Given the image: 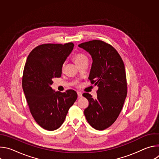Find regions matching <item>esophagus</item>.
Segmentation results:
<instances>
[{
    "instance_id": "obj_1",
    "label": "esophagus",
    "mask_w": 159,
    "mask_h": 159,
    "mask_svg": "<svg viewBox=\"0 0 159 159\" xmlns=\"http://www.w3.org/2000/svg\"><path fill=\"white\" fill-rule=\"evenodd\" d=\"M77 95H78V97H79V98L82 97V93H81L80 92H78V91H77Z\"/></svg>"
}]
</instances>
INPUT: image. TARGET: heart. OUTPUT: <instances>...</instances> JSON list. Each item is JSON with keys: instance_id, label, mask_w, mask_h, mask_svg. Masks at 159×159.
<instances>
[{"instance_id": "heart-1", "label": "heart", "mask_w": 159, "mask_h": 159, "mask_svg": "<svg viewBox=\"0 0 159 159\" xmlns=\"http://www.w3.org/2000/svg\"><path fill=\"white\" fill-rule=\"evenodd\" d=\"M87 58L86 57L85 55H83V54H77L75 57V63L83 61L84 60H87Z\"/></svg>"}]
</instances>
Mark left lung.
<instances>
[{
	"mask_svg": "<svg viewBox=\"0 0 159 159\" xmlns=\"http://www.w3.org/2000/svg\"><path fill=\"white\" fill-rule=\"evenodd\" d=\"M78 46L91 56L89 79L99 87L96 99L89 93L83 94L89 102L84 115L93 128L104 130L116 120L126 98L125 65L118 52L102 41L93 40Z\"/></svg>",
	"mask_w": 159,
	"mask_h": 159,
	"instance_id": "left-lung-1",
	"label": "left lung"
}]
</instances>
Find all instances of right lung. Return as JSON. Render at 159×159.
Returning <instances> with one entry per match:
<instances>
[{
	"mask_svg": "<svg viewBox=\"0 0 159 159\" xmlns=\"http://www.w3.org/2000/svg\"><path fill=\"white\" fill-rule=\"evenodd\" d=\"M73 43L43 44L28 57L22 76V89L31 115L44 129L53 131L65 121L77 98L74 90L55 92L53 79L60 77L63 64L73 50Z\"/></svg>",
	"mask_w": 159,
	"mask_h": 159,
	"instance_id": "add662e5",
	"label": "right lung"
}]
</instances>
